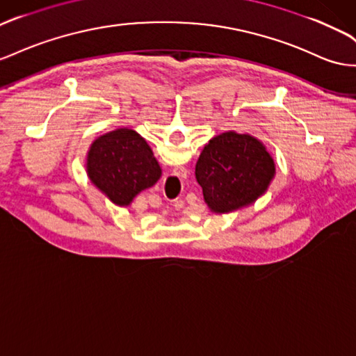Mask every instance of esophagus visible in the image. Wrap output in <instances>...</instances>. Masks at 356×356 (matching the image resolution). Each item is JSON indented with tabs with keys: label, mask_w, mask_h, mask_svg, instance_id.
I'll return each mask as SVG.
<instances>
[{
	"label": "esophagus",
	"mask_w": 356,
	"mask_h": 356,
	"mask_svg": "<svg viewBox=\"0 0 356 356\" xmlns=\"http://www.w3.org/2000/svg\"><path fill=\"white\" fill-rule=\"evenodd\" d=\"M178 177H179V178H184V177H186V169H184V168H181V169H179V172H178ZM175 181H177V179H175Z\"/></svg>",
	"instance_id": "obj_1"
}]
</instances>
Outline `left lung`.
I'll return each mask as SVG.
<instances>
[{"instance_id":"8db88e82","label":"left lung","mask_w":356,"mask_h":356,"mask_svg":"<svg viewBox=\"0 0 356 356\" xmlns=\"http://www.w3.org/2000/svg\"><path fill=\"white\" fill-rule=\"evenodd\" d=\"M275 175L265 145L250 134L226 131L211 139L196 163V179L216 214L252 205Z\"/></svg>"}]
</instances>
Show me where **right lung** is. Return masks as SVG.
I'll use <instances>...</instances> for the list:
<instances>
[{
  "mask_svg": "<svg viewBox=\"0 0 356 356\" xmlns=\"http://www.w3.org/2000/svg\"><path fill=\"white\" fill-rule=\"evenodd\" d=\"M86 172L92 184L118 207H129L161 177L147 140L131 129H117L95 139L86 157Z\"/></svg>",
  "mask_w": 356,
  "mask_h": 356,
  "instance_id": "obj_1",
  "label": "right lung"
}]
</instances>
